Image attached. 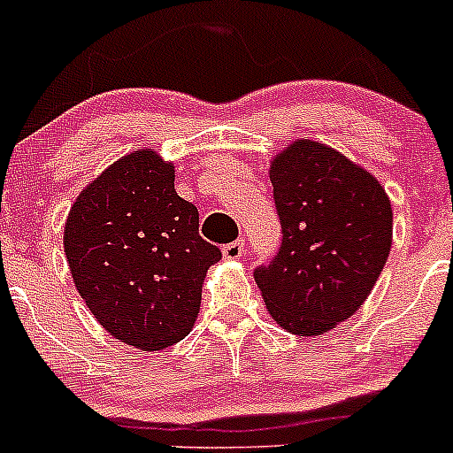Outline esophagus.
<instances>
[{"mask_svg":"<svg viewBox=\"0 0 453 453\" xmlns=\"http://www.w3.org/2000/svg\"><path fill=\"white\" fill-rule=\"evenodd\" d=\"M223 258L226 260H241L245 258V241H234V243L223 248Z\"/></svg>","mask_w":453,"mask_h":453,"instance_id":"34e87169","label":"esophagus"}]
</instances>
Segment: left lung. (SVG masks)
Instances as JSON below:
<instances>
[{
    "instance_id": "1",
    "label": "left lung",
    "mask_w": 453,
    "mask_h": 453,
    "mask_svg": "<svg viewBox=\"0 0 453 453\" xmlns=\"http://www.w3.org/2000/svg\"><path fill=\"white\" fill-rule=\"evenodd\" d=\"M280 252L254 272L273 322L315 337L368 298L392 248V205L377 177L340 150L294 140L272 157Z\"/></svg>"
}]
</instances>
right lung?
I'll list each match as a JSON object with an SVG mask.
<instances>
[{"label": "right lung", "instance_id": "obj_1", "mask_svg": "<svg viewBox=\"0 0 453 453\" xmlns=\"http://www.w3.org/2000/svg\"><path fill=\"white\" fill-rule=\"evenodd\" d=\"M63 248L100 326L138 350H162L195 326L205 273L221 252L175 193V164L155 149L109 164L72 203Z\"/></svg>", "mask_w": 453, "mask_h": 453}]
</instances>
